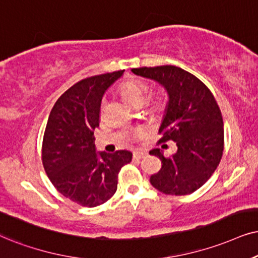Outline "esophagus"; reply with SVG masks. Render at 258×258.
<instances>
[{"instance_id": "34e87169", "label": "esophagus", "mask_w": 258, "mask_h": 258, "mask_svg": "<svg viewBox=\"0 0 258 258\" xmlns=\"http://www.w3.org/2000/svg\"><path fill=\"white\" fill-rule=\"evenodd\" d=\"M146 156V152L144 151H135L133 152V158L135 159H142Z\"/></svg>"}]
</instances>
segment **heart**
I'll return each mask as SVG.
<instances>
[{
	"instance_id": "1",
	"label": "heart",
	"mask_w": 258,
	"mask_h": 258,
	"mask_svg": "<svg viewBox=\"0 0 258 258\" xmlns=\"http://www.w3.org/2000/svg\"><path fill=\"white\" fill-rule=\"evenodd\" d=\"M120 94L122 99L127 103L133 107L143 106L148 100L150 93V84L143 80L133 78V80L126 81L120 86ZM150 107L153 110H159L164 108L165 106V97L163 93H156L151 100H150Z\"/></svg>"
}]
</instances>
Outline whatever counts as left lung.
Segmentation results:
<instances>
[{
	"label": "left lung",
	"mask_w": 258,
	"mask_h": 258,
	"mask_svg": "<svg viewBox=\"0 0 258 258\" xmlns=\"http://www.w3.org/2000/svg\"><path fill=\"white\" fill-rule=\"evenodd\" d=\"M132 73L165 88L169 102L158 143L172 140L177 146L170 157H164L159 149L150 151L162 161L161 170L151 175L150 182L164 194H191L216 171L223 156L224 122L219 106L205 83L181 68L144 67Z\"/></svg>",
	"instance_id": "obj_1"
}]
</instances>
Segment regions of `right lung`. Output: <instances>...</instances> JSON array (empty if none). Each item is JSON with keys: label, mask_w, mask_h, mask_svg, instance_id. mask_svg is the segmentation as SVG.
Wrapping results in <instances>:
<instances>
[{"label": "right lung", "mask_w": 258, "mask_h": 258, "mask_svg": "<svg viewBox=\"0 0 258 258\" xmlns=\"http://www.w3.org/2000/svg\"><path fill=\"white\" fill-rule=\"evenodd\" d=\"M125 70L80 81L61 95L48 116L41 158L54 188L84 207L105 204L118 188V174L132 153L96 152L94 130L99 126L105 91Z\"/></svg>", "instance_id": "right-lung-1"}]
</instances>
